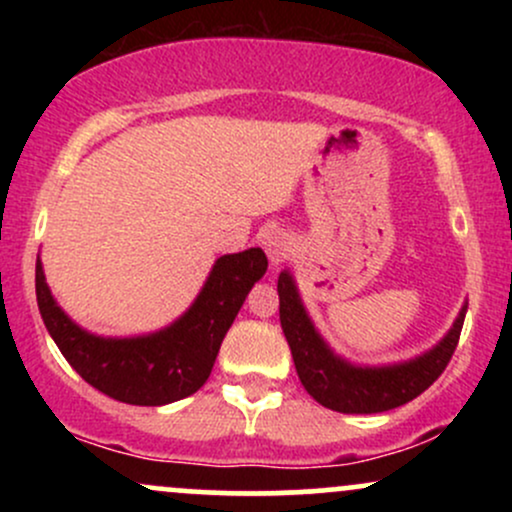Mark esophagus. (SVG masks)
I'll list each match as a JSON object with an SVG mask.
<instances>
[{
    "label": "esophagus",
    "mask_w": 512,
    "mask_h": 512,
    "mask_svg": "<svg viewBox=\"0 0 512 512\" xmlns=\"http://www.w3.org/2000/svg\"><path fill=\"white\" fill-rule=\"evenodd\" d=\"M264 250H267L269 262L281 264L291 257V240L286 233L274 231V233H269L267 240H264Z\"/></svg>",
    "instance_id": "obj_1"
}]
</instances>
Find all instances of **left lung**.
Wrapping results in <instances>:
<instances>
[{"mask_svg":"<svg viewBox=\"0 0 512 512\" xmlns=\"http://www.w3.org/2000/svg\"><path fill=\"white\" fill-rule=\"evenodd\" d=\"M276 291H279L281 330L291 346L298 378L315 402L342 414L390 411L428 390L448 368L460 342L464 313H467V305H464L443 342L414 361L387 368H356L334 356L315 332L289 272L279 274Z\"/></svg>","mask_w":512,"mask_h":512,"instance_id":"1","label":"left lung"}]
</instances>
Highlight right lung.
I'll use <instances>...</instances> for the list:
<instances>
[{
	"mask_svg": "<svg viewBox=\"0 0 512 512\" xmlns=\"http://www.w3.org/2000/svg\"><path fill=\"white\" fill-rule=\"evenodd\" d=\"M264 272L267 255L260 248L223 255L195 305L175 325L137 339H103L76 327L50 296L40 260L35 262V296L50 337L88 385L117 402L161 407L207 383L228 327Z\"/></svg>",
	"mask_w": 512,
	"mask_h": 512,
	"instance_id": "obj_1",
	"label": "right lung"
}]
</instances>
